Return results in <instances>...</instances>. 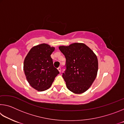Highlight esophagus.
<instances>
[{
	"label": "esophagus",
	"mask_w": 124,
	"mask_h": 124,
	"mask_svg": "<svg viewBox=\"0 0 124 124\" xmlns=\"http://www.w3.org/2000/svg\"><path fill=\"white\" fill-rule=\"evenodd\" d=\"M57 70H58V72H59L60 73H61V68L60 67H58V68H57Z\"/></svg>",
	"instance_id": "obj_1"
}]
</instances>
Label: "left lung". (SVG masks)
<instances>
[{
    "instance_id": "obj_1",
    "label": "left lung",
    "mask_w": 124,
    "mask_h": 124,
    "mask_svg": "<svg viewBox=\"0 0 124 124\" xmlns=\"http://www.w3.org/2000/svg\"><path fill=\"white\" fill-rule=\"evenodd\" d=\"M59 49L66 59V70L62 77L67 89L76 94L86 91L97 77V56L84 43L60 46Z\"/></svg>"
}]
</instances>
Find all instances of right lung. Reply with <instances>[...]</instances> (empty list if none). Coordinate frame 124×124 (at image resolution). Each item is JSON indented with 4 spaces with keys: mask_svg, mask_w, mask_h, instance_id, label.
<instances>
[{
    "mask_svg": "<svg viewBox=\"0 0 124 124\" xmlns=\"http://www.w3.org/2000/svg\"><path fill=\"white\" fill-rule=\"evenodd\" d=\"M54 50V47L47 44H41L33 46L24 58L23 70L27 80L38 91L49 89L59 74L54 67L51 57Z\"/></svg>",
    "mask_w": 124,
    "mask_h": 124,
    "instance_id": "add662e5",
    "label": "right lung"
}]
</instances>
